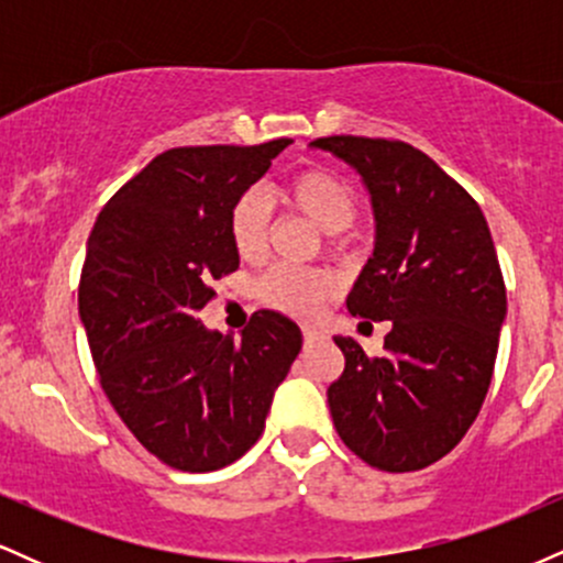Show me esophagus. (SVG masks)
<instances>
[{
  "label": "esophagus",
  "mask_w": 563,
  "mask_h": 563,
  "mask_svg": "<svg viewBox=\"0 0 563 563\" xmlns=\"http://www.w3.org/2000/svg\"><path fill=\"white\" fill-rule=\"evenodd\" d=\"M301 333H303V341H307V344H312V341H318L320 339V331H318V328H301Z\"/></svg>",
  "instance_id": "1"
}]
</instances>
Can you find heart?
<instances>
[{"label":"heart","mask_w":563,"mask_h":563,"mask_svg":"<svg viewBox=\"0 0 563 563\" xmlns=\"http://www.w3.org/2000/svg\"><path fill=\"white\" fill-rule=\"evenodd\" d=\"M283 200L303 214L314 228L339 235L349 230L360 214V203L354 190L344 179L335 177L325 169H307L296 174L290 183L283 187ZM269 200L262 190L249 187L232 203L228 217L230 243L243 260H256L267 245L269 235ZM341 245V241H339ZM339 288L333 275L320 273V269H296V267H275L262 277L260 290L262 301L280 312L294 314V318H312Z\"/></svg>","instance_id":"b5f03b06"}]
</instances>
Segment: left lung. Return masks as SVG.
<instances>
[{"label": "left lung", "mask_w": 563, "mask_h": 563, "mask_svg": "<svg viewBox=\"0 0 563 563\" xmlns=\"http://www.w3.org/2000/svg\"><path fill=\"white\" fill-rule=\"evenodd\" d=\"M363 177L376 245L346 307L389 320L384 354L335 335L344 373L328 386L333 426L373 468L418 471L461 442L493 380L506 283L479 203L399 140L320 137Z\"/></svg>", "instance_id": "obj_1"}]
</instances>
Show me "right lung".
Segmentation results:
<instances>
[{
  "instance_id": "obj_1",
  "label": "right lung",
  "mask_w": 563,
  "mask_h": 563,
  "mask_svg": "<svg viewBox=\"0 0 563 563\" xmlns=\"http://www.w3.org/2000/svg\"><path fill=\"white\" fill-rule=\"evenodd\" d=\"M290 140L172 147L108 200L87 243L79 314L106 397L166 466L206 474L262 437L301 331L262 309L241 341L198 312L235 273L228 217Z\"/></svg>"
}]
</instances>
